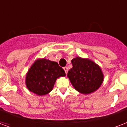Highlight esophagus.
<instances>
[{
	"mask_svg": "<svg viewBox=\"0 0 127 127\" xmlns=\"http://www.w3.org/2000/svg\"><path fill=\"white\" fill-rule=\"evenodd\" d=\"M63 69H64V70L65 71L66 74H67V72H68V68L66 67V66H64V67L63 68Z\"/></svg>",
	"mask_w": 127,
	"mask_h": 127,
	"instance_id": "obj_1",
	"label": "esophagus"
}]
</instances>
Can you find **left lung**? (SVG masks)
Listing matches in <instances>:
<instances>
[{"label": "left lung", "mask_w": 127, "mask_h": 127, "mask_svg": "<svg viewBox=\"0 0 127 127\" xmlns=\"http://www.w3.org/2000/svg\"><path fill=\"white\" fill-rule=\"evenodd\" d=\"M72 68L67 76L74 89L82 94H90L98 89L104 75L98 64L88 59L77 57L71 61Z\"/></svg>", "instance_id": "1"}]
</instances>
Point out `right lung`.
<instances>
[{"label":"right lung","mask_w":127,"mask_h":127,"mask_svg":"<svg viewBox=\"0 0 127 127\" xmlns=\"http://www.w3.org/2000/svg\"><path fill=\"white\" fill-rule=\"evenodd\" d=\"M65 75L64 70L57 62L45 59H38L27 72L26 85L33 93L45 95L53 90L57 79Z\"/></svg>","instance_id":"add662e5"}]
</instances>
